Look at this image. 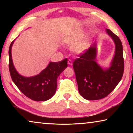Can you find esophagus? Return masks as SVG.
Instances as JSON below:
<instances>
[{
    "instance_id": "1",
    "label": "esophagus",
    "mask_w": 133,
    "mask_h": 133,
    "mask_svg": "<svg viewBox=\"0 0 133 133\" xmlns=\"http://www.w3.org/2000/svg\"><path fill=\"white\" fill-rule=\"evenodd\" d=\"M68 64L69 65H71H71H72V61L71 59H68Z\"/></svg>"
}]
</instances>
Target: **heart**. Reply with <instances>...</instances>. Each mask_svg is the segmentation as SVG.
<instances>
[{"label":"heart","mask_w":133,"mask_h":133,"mask_svg":"<svg viewBox=\"0 0 133 133\" xmlns=\"http://www.w3.org/2000/svg\"><path fill=\"white\" fill-rule=\"evenodd\" d=\"M82 30H76L65 35L62 38V42L66 45H72L71 49L76 53H82L88 50L90 45L91 38L89 36L83 37L79 41L82 36Z\"/></svg>","instance_id":"heart-1"}]
</instances>
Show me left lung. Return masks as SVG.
Wrapping results in <instances>:
<instances>
[{
    "label": "left lung",
    "mask_w": 133,
    "mask_h": 133,
    "mask_svg": "<svg viewBox=\"0 0 133 133\" xmlns=\"http://www.w3.org/2000/svg\"><path fill=\"white\" fill-rule=\"evenodd\" d=\"M107 33L115 43V54L109 68L103 69L96 62L97 45L94 43L73 62L79 94L87 100L103 99L111 93L123 76L124 60L121 40L109 29Z\"/></svg>",
    "instance_id": "obj_1"
}]
</instances>
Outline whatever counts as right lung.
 <instances>
[{"label": "right lung", "instance_id": "right-lung-1", "mask_svg": "<svg viewBox=\"0 0 133 133\" xmlns=\"http://www.w3.org/2000/svg\"><path fill=\"white\" fill-rule=\"evenodd\" d=\"M14 41L10 44L8 52L9 70L13 82L24 95L32 101H45L51 99L57 89V77L68 66V59L57 62H51L37 75L24 77L18 73L12 62L11 48Z\"/></svg>", "mask_w": 133, "mask_h": 133}]
</instances>
